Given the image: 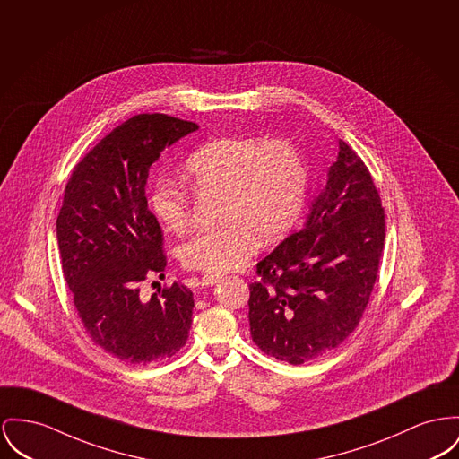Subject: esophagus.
Listing matches in <instances>:
<instances>
[{
  "label": "esophagus",
  "instance_id": "1",
  "mask_svg": "<svg viewBox=\"0 0 459 459\" xmlns=\"http://www.w3.org/2000/svg\"><path fill=\"white\" fill-rule=\"evenodd\" d=\"M221 278H222L221 275H211V273H207V275L202 276L200 283H202V287H212V285L221 281Z\"/></svg>",
  "mask_w": 459,
  "mask_h": 459
}]
</instances>
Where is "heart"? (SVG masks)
Wrapping results in <instances>:
<instances>
[{"mask_svg": "<svg viewBox=\"0 0 459 459\" xmlns=\"http://www.w3.org/2000/svg\"><path fill=\"white\" fill-rule=\"evenodd\" d=\"M186 179L198 195H221L212 230L195 231L181 247L186 268L222 273L238 268L263 244L283 238L303 212L307 165L301 150L285 139L221 137L186 160ZM150 207L170 233L189 222V198L179 184H154Z\"/></svg>", "mask_w": 459, "mask_h": 459, "instance_id": "1", "label": "heart"}]
</instances>
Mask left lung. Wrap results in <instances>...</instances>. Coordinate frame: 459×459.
<instances>
[{
  "label": "left lung",
  "instance_id": "left-lung-1",
  "mask_svg": "<svg viewBox=\"0 0 459 459\" xmlns=\"http://www.w3.org/2000/svg\"><path fill=\"white\" fill-rule=\"evenodd\" d=\"M385 211L364 161L337 141L327 183L301 230L257 263L250 283L252 341L299 366L320 359L359 325L377 278Z\"/></svg>",
  "mask_w": 459,
  "mask_h": 459
}]
</instances>
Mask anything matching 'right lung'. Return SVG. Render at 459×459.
Wrapping results in <instances>:
<instances>
[{
  "instance_id": "right-lung-1",
  "label": "right lung",
  "mask_w": 459,
  "mask_h": 459,
  "mask_svg": "<svg viewBox=\"0 0 459 459\" xmlns=\"http://www.w3.org/2000/svg\"><path fill=\"white\" fill-rule=\"evenodd\" d=\"M196 130L174 117L137 115L89 152L65 184L57 217L64 278L93 342L126 364L167 360L189 336L193 292L174 281L144 301L139 283L167 266L146 200L150 169Z\"/></svg>"
}]
</instances>
